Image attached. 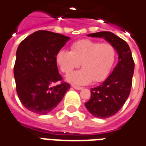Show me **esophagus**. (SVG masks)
Segmentation results:
<instances>
[{
	"label": "esophagus",
	"mask_w": 146,
	"mask_h": 146,
	"mask_svg": "<svg viewBox=\"0 0 146 146\" xmlns=\"http://www.w3.org/2000/svg\"><path fill=\"white\" fill-rule=\"evenodd\" d=\"M72 87H73V88L76 89V90H81V89L83 88L82 87H80V86H76V85H72Z\"/></svg>",
	"instance_id": "1"
}]
</instances>
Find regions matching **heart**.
Instances as JSON below:
<instances>
[{
  "label": "heart",
  "mask_w": 146,
  "mask_h": 146,
  "mask_svg": "<svg viewBox=\"0 0 146 146\" xmlns=\"http://www.w3.org/2000/svg\"><path fill=\"white\" fill-rule=\"evenodd\" d=\"M116 49L110 42L81 39L71 46V51L61 50L57 53L56 62L66 75L80 66L82 70L67 77L68 81L77 84H88L92 80L100 82L111 71L116 59Z\"/></svg>",
  "instance_id": "obj_1"
}]
</instances>
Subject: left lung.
I'll return each mask as SVG.
<instances>
[{
    "label": "left lung",
    "mask_w": 146,
    "mask_h": 146,
    "mask_svg": "<svg viewBox=\"0 0 146 146\" xmlns=\"http://www.w3.org/2000/svg\"><path fill=\"white\" fill-rule=\"evenodd\" d=\"M88 36L104 38L111 43L119 54V62L108 77L97 87L91 88L90 100L84 105L95 117L106 119L115 115L129 96L132 86L134 62L129 45L110 31H100Z\"/></svg>",
    "instance_id": "obj_1"
}]
</instances>
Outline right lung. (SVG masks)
I'll return each mask as SVG.
<instances>
[{
	"instance_id": "1",
	"label": "right lung",
	"mask_w": 146,
	"mask_h": 146,
	"mask_svg": "<svg viewBox=\"0 0 146 146\" xmlns=\"http://www.w3.org/2000/svg\"><path fill=\"white\" fill-rule=\"evenodd\" d=\"M70 37L38 31L21 42L16 50L14 77L16 92L30 111L46 115L58 106L70 88L58 73L56 55Z\"/></svg>"
}]
</instances>
